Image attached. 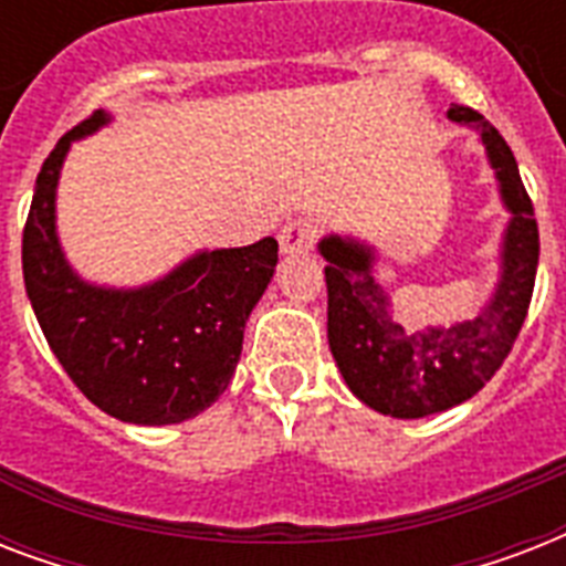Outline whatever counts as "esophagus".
I'll list each match as a JSON object with an SVG mask.
<instances>
[{"label": "esophagus", "instance_id": "esophagus-1", "mask_svg": "<svg viewBox=\"0 0 566 566\" xmlns=\"http://www.w3.org/2000/svg\"><path fill=\"white\" fill-rule=\"evenodd\" d=\"M314 240H317V226L305 217L300 220H291L279 231V247H282L284 255H302V252H311L314 249Z\"/></svg>", "mask_w": 566, "mask_h": 566}]
</instances>
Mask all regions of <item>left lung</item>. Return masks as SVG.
Instances as JSON below:
<instances>
[{
    "label": "left lung",
    "instance_id": "left-lung-1",
    "mask_svg": "<svg viewBox=\"0 0 566 566\" xmlns=\"http://www.w3.org/2000/svg\"><path fill=\"white\" fill-rule=\"evenodd\" d=\"M447 117L479 132L488 164L511 213L500 247V279L470 319L411 326L376 279V249L346 234H326L328 349L346 387L373 411L420 420L467 402L509 358L535 291L537 220L505 137L473 108L452 105Z\"/></svg>",
    "mask_w": 566,
    "mask_h": 566
}]
</instances>
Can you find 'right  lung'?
Here are the masks:
<instances>
[{"mask_svg":"<svg viewBox=\"0 0 566 566\" xmlns=\"http://www.w3.org/2000/svg\"><path fill=\"white\" fill-rule=\"evenodd\" d=\"M108 123L111 114L93 111L43 161L22 231V279L52 353L96 408L135 426H170L229 387L279 243L202 249L140 287L84 282L57 240V179L73 140Z\"/></svg>","mask_w":566,"mask_h":566,"instance_id":"right-lung-1","label":"right lung"}]
</instances>
